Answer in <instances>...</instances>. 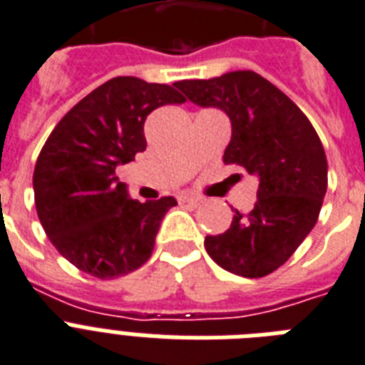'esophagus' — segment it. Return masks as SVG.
<instances>
[{
	"instance_id": "1",
	"label": "esophagus",
	"mask_w": 365,
	"mask_h": 365,
	"mask_svg": "<svg viewBox=\"0 0 365 365\" xmlns=\"http://www.w3.org/2000/svg\"><path fill=\"white\" fill-rule=\"evenodd\" d=\"M180 202L189 204V206H192V208H198V206H202L204 204V198L191 197V195H183V197H180Z\"/></svg>"
}]
</instances>
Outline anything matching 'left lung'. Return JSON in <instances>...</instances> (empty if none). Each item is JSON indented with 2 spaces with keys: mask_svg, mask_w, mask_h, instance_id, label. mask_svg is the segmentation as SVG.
I'll return each mask as SVG.
<instances>
[{
  "mask_svg": "<svg viewBox=\"0 0 365 365\" xmlns=\"http://www.w3.org/2000/svg\"><path fill=\"white\" fill-rule=\"evenodd\" d=\"M174 86L195 105L227 112L232 136L223 163L259 178L253 210H234L229 229L206 236L204 247L230 274L264 277L285 264L319 219L328 187L321 138L307 115L255 71Z\"/></svg>",
  "mask_w": 365,
  "mask_h": 365,
  "instance_id": "left-lung-1",
  "label": "left lung"
}]
</instances>
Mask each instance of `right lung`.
I'll list each match as a JSON object with an SVG mask.
<instances>
[{
    "instance_id": "add662e5",
    "label": "right lung",
    "mask_w": 365,
    "mask_h": 365,
    "mask_svg": "<svg viewBox=\"0 0 365 365\" xmlns=\"http://www.w3.org/2000/svg\"><path fill=\"white\" fill-rule=\"evenodd\" d=\"M183 101L173 86L115 76L76 103L50 133L35 163V208L71 264L114 279L152 257L163 217L176 200H133L115 167L146 150L148 115Z\"/></svg>"
}]
</instances>
